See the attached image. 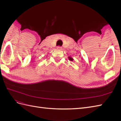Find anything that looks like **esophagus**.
I'll return each instance as SVG.
<instances>
[{
    "label": "esophagus",
    "mask_w": 121,
    "mask_h": 121,
    "mask_svg": "<svg viewBox=\"0 0 121 121\" xmlns=\"http://www.w3.org/2000/svg\"><path fill=\"white\" fill-rule=\"evenodd\" d=\"M57 49L60 50V49H61V47L60 46H57Z\"/></svg>",
    "instance_id": "obj_1"
}]
</instances>
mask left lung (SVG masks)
<instances>
[{"label":"left lung","mask_w":121,"mask_h":121,"mask_svg":"<svg viewBox=\"0 0 121 121\" xmlns=\"http://www.w3.org/2000/svg\"><path fill=\"white\" fill-rule=\"evenodd\" d=\"M69 60H71V61L73 60V58H72V57H69Z\"/></svg>","instance_id":"left-lung-1"}]
</instances>
